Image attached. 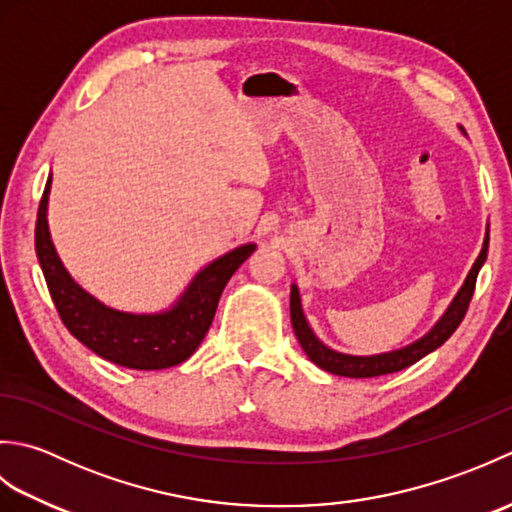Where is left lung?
<instances>
[{
    "mask_svg": "<svg viewBox=\"0 0 512 512\" xmlns=\"http://www.w3.org/2000/svg\"><path fill=\"white\" fill-rule=\"evenodd\" d=\"M462 134H464V129H462ZM486 253H488V226H486L482 250H480V255H477L473 268L469 270V275H466L462 288L458 290V295H455L453 301L449 303V308L444 310V314L436 323H433V328L427 334H422L420 339H416L405 347H398V350H391V352L369 354V356L336 352V350H332V347L325 345L310 328L306 314H303L299 288H297V284H292L290 286V321H292V330H295L301 350L308 354L310 361L317 367L325 369V372H330V374H336V376H345V378H372V376L394 374L413 363H418L420 358L431 354L433 350H438V347L447 341L455 330H458V325L462 323L464 314H466V308H469V303H471L477 273H480V268L486 262Z\"/></svg>",
    "mask_w": 512,
    "mask_h": 512,
    "instance_id": "obj_1",
    "label": "left lung"
}]
</instances>
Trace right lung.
<instances>
[{
  "label": "right lung",
  "instance_id": "add662e5",
  "mask_svg": "<svg viewBox=\"0 0 512 512\" xmlns=\"http://www.w3.org/2000/svg\"><path fill=\"white\" fill-rule=\"evenodd\" d=\"M52 176L39 202L35 248L59 317L74 339L105 361L129 369H167L180 365L198 350L209 332L217 301L235 270L255 253L248 242L200 268L169 308L158 312H127L90 295L63 266L48 226Z\"/></svg>",
  "mask_w": 512,
  "mask_h": 512
}]
</instances>
